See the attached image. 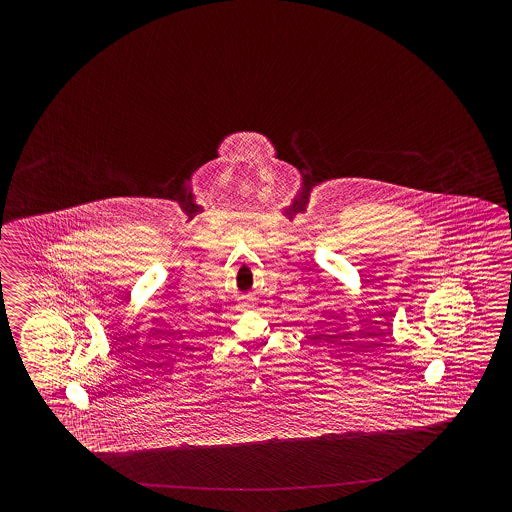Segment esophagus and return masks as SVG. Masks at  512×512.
I'll use <instances>...</instances> for the list:
<instances>
[{
    "instance_id": "1",
    "label": "esophagus",
    "mask_w": 512,
    "mask_h": 512,
    "mask_svg": "<svg viewBox=\"0 0 512 512\" xmlns=\"http://www.w3.org/2000/svg\"><path fill=\"white\" fill-rule=\"evenodd\" d=\"M251 307H254V302H252V298H249V296H245V298L241 300V311H247V309H251Z\"/></svg>"
}]
</instances>
